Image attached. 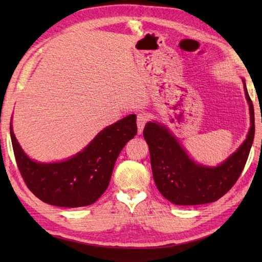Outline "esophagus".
<instances>
[{"instance_id":"esophagus-1","label":"esophagus","mask_w":262,"mask_h":262,"mask_svg":"<svg viewBox=\"0 0 262 262\" xmlns=\"http://www.w3.org/2000/svg\"><path fill=\"white\" fill-rule=\"evenodd\" d=\"M147 121V115L145 114H139L138 115V119H137V124H138V131L141 134L142 131H143L144 125Z\"/></svg>"}]
</instances>
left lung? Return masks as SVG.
Instances as JSON below:
<instances>
[{
    "instance_id": "left-lung-1",
    "label": "left lung",
    "mask_w": 262,
    "mask_h": 262,
    "mask_svg": "<svg viewBox=\"0 0 262 262\" xmlns=\"http://www.w3.org/2000/svg\"><path fill=\"white\" fill-rule=\"evenodd\" d=\"M249 105L250 129L236 152L217 166L194 162L165 125L147 122L143 136L149 148L150 166L157 189L177 205H198L219 200L231 189L247 162L255 137V113L246 82L242 78Z\"/></svg>"
}]
</instances>
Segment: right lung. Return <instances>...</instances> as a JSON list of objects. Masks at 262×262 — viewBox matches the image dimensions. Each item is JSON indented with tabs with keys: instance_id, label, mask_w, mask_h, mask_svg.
<instances>
[{
	"instance_id": "obj_1",
	"label": "right lung",
	"mask_w": 262,
	"mask_h": 262,
	"mask_svg": "<svg viewBox=\"0 0 262 262\" xmlns=\"http://www.w3.org/2000/svg\"><path fill=\"white\" fill-rule=\"evenodd\" d=\"M11 139L21 177L41 201L62 208L86 207L106 191L115 163L137 132V116L130 115L101 130L83 150L68 160L40 163L24 152L10 125Z\"/></svg>"
}]
</instances>
